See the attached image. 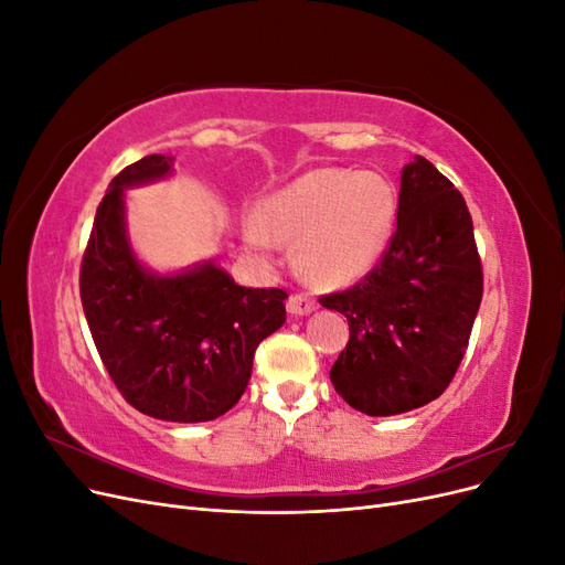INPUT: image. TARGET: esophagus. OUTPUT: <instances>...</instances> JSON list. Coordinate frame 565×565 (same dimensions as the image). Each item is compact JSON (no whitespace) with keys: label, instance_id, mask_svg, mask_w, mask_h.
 <instances>
[{"label":"esophagus","instance_id":"obj_1","mask_svg":"<svg viewBox=\"0 0 565 565\" xmlns=\"http://www.w3.org/2000/svg\"><path fill=\"white\" fill-rule=\"evenodd\" d=\"M316 299L313 297H309V295H303V292H299V295H292L287 299V311H289V316H306V313H311V311H316Z\"/></svg>","mask_w":565,"mask_h":565}]
</instances>
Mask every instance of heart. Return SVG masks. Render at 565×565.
<instances>
[{
	"instance_id": "1",
	"label": "heart",
	"mask_w": 565,
	"mask_h": 565,
	"mask_svg": "<svg viewBox=\"0 0 565 565\" xmlns=\"http://www.w3.org/2000/svg\"><path fill=\"white\" fill-rule=\"evenodd\" d=\"M396 216L386 179L353 169H313L270 193L245 231L252 249L276 254L299 241L297 262L320 285H349L374 266Z\"/></svg>"
}]
</instances>
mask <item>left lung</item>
<instances>
[{
    "mask_svg": "<svg viewBox=\"0 0 565 565\" xmlns=\"http://www.w3.org/2000/svg\"><path fill=\"white\" fill-rule=\"evenodd\" d=\"M483 266L467 202L424 158L403 169L398 224L363 280L322 295L344 313L349 344L330 370L337 393L370 417L436 401L465 358Z\"/></svg>",
    "mask_w": 565,
    "mask_h": 565,
    "instance_id": "1",
    "label": "left lung"
}]
</instances>
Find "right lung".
<instances>
[{
  "label": "right lung",
  "instance_id": "1",
  "mask_svg": "<svg viewBox=\"0 0 565 565\" xmlns=\"http://www.w3.org/2000/svg\"><path fill=\"white\" fill-rule=\"evenodd\" d=\"M172 167V156H148L110 181L82 256L79 297L100 361L131 407L167 422H210L241 401L256 347L287 318V292L241 287L214 264L162 278L136 262L122 188Z\"/></svg>",
  "mask_w": 565,
  "mask_h": 565
}]
</instances>
